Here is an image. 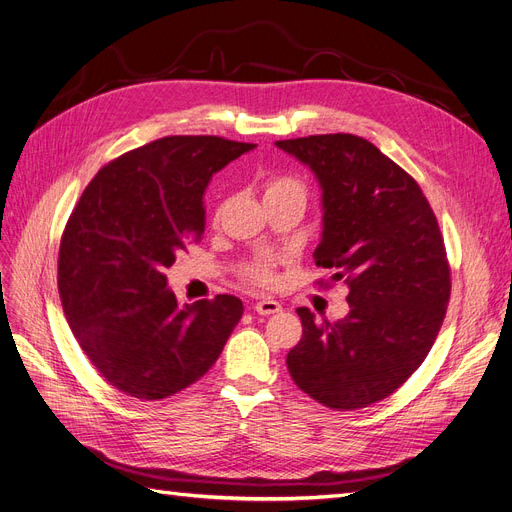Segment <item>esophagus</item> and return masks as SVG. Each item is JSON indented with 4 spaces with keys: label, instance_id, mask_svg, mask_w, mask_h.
Masks as SVG:
<instances>
[{
    "label": "esophagus",
    "instance_id": "esophagus-1",
    "mask_svg": "<svg viewBox=\"0 0 512 512\" xmlns=\"http://www.w3.org/2000/svg\"><path fill=\"white\" fill-rule=\"evenodd\" d=\"M280 310H282V306L274 299H261L255 304V312L261 314V316H270V314H276Z\"/></svg>",
    "mask_w": 512,
    "mask_h": 512
}]
</instances>
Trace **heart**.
<instances>
[{"label":"heart","mask_w":512,"mask_h":512,"mask_svg":"<svg viewBox=\"0 0 512 512\" xmlns=\"http://www.w3.org/2000/svg\"><path fill=\"white\" fill-rule=\"evenodd\" d=\"M280 196H297L301 200H306L308 192L304 183L289 175H276L263 181V200L280 198ZM276 263L278 261L274 257H257L251 263L242 266L240 276L244 280L253 282V285L272 287L276 282Z\"/></svg>","instance_id":"heart-1"}]
</instances>
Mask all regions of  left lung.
<instances>
[{"label":"left lung","instance_id":"left-lung-1","mask_svg":"<svg viewBox=\"0 0 512 512\" xmlns=\"http://www.w3.org/2000/svg\"><path fill=\"white\" fill-rule=\"evenodd\" d=\"M323 189L318 268L348 285L350 312L316 323L308 308L287 354L293 382L337 411L369 407L401 388L428 356L451 293L437 217L420 185L356 135L276 141Z\"/></svg>","mask_w":512,"mask_h":512}]
</instances>
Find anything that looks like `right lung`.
Wrapping results in <instances>:
<instances>
[{
    "label": "right lung",
    "mask_w": 512,
    "mask_h": 512,
    "mask_svg": "<svg viewBox=\"0 0 512 512\" xmlns=\"http://www.w3.org/2000/svg\"><path fill=\"white\" fill-rule=\"evenodd\" d=\"M253 143L177 135L126 151L84 189L59 249L73 337L120 392L173 396L215 365L244 312L234 295L179 306L164 270L204 234V189Z\"/></svg>",
    "instance_id": "obj_1"
}]
</instances>
